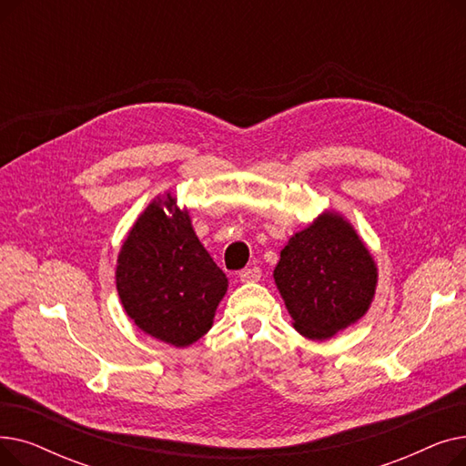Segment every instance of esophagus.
I'll return each mask as SVG.
<instances>
[{"instance_id": "obj_1", "label": "esophagus", "mask_w": 466, "mask_h": 466, "mask_svg": "<svg viewBox=\"0 0 466 466\" xmlns=\"http://www.w3.org/2000/svg\"><path fill=\"white\" fill-rule=\"evenodd\" d=\"M260 276H262L260 268L253 266V268H246V270H241L238 278H239V281H241V283H255V281H258V279H260Z\"/></svg>"}]
</instances>
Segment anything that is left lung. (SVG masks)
<instances>
[{
    "instance_id": "8db88e82",
    "label": "left lung",
    "mask_w": 466,
    "mask_h": 466,
    "mask_svg": "<svg viewBox=\"0 0 466 466\" xmlns=\"http://www.w3.org/2000/svg\"><path fill=\"white\" fill-rule=\"evenodd\" d=\"M274 281L292 327L323 341L370 309L378 264L350 220L327 209L289 238Z\"/></svg>"
}]
</instances>
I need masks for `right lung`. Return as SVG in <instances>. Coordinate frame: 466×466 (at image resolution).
I'll return each instance as SVG.
<instances>
[{
  "label": "right lung",
  "mask_w": 466,
  "mask_h": 466,
  "mask_svg": "<svg viewBox=\"0 0 466 466\" xmlns=\"http://www.w3.org/2000/svg\"><path fill=\"white\" fill-rule=\"evenodd\" d=\"M116 292L134 325L174 348L198 341L213 325L228 278L196 236L187 208L169 190L151 200L116 257Z\"/></svg>",
  "instance_id": "1"
}]
</instances>
